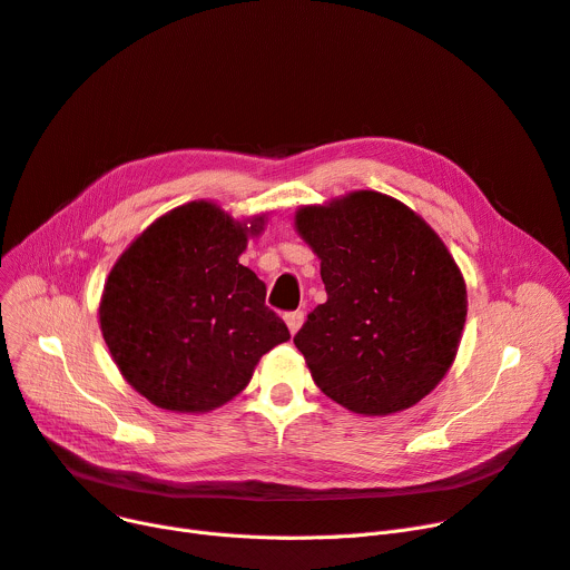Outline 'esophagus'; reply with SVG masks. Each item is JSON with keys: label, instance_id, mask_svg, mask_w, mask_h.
<instances>
[{"label": "esophagus", "instance_id": "34e87169", "mask_svg": "<svg viewBox=\"0 0 570 570\" xmlns=\"http://www.w3.org/2000/svg\"><path fill=\"white\" fill-rule=\"evenodd\" d=\"M285 324L289 334L294 336L296 332H299V327L304 324V311H292V313H285Z\"/></svg>", "mask_w": 570, "mask_h": 570}]
</instances>
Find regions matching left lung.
Masks as SVG:
<instances>
[{
  "instance_id": "8db88e82",
  "label": "left lung",
  "mask_w": 570,
  "mask_h": 570,
  "mask_svg": "<svg viewBox=\"0 0 570 570\" xmlns=\"http://www.w3.org/2000/svg\"><path fill=\"white\" fill-rule=\"evenodd\" d=\"M294 229L327 289L294 336L315 385L366 417L413 409L450 371L466 322V283L445 243L373 189L302 206Z\"/></svg>"
}]
</instances>
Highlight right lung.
<instances>
[{"label":"right lung","mask_w":570,"mask_h":570,"mask_svg":"<svg viewBox=\"0 0 570 570\" xmlns=\"http://www.w3.org/2000/svg\"><path fill=\"white\" fill-rule=\"evenodd\" d=\"M264 215L234 220L187 202L146 227L118 257L99 327L125 381L171 413H208L246 390L262 355L289 341L264 306L266 287L238 264Z\"/></svg>","instance_id":"obj_1"}]
</instances>
